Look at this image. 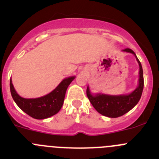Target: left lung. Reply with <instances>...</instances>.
Instances as JSON below:
<instances>
[{
  "instance_id": "left-lung-1",
  "label": "left lung",
  "mask_w": 159,
  "mask_h": 159,
  "mask_svg": "<svg viewBox=\"0 0 159 159\" xmlns=\"http://www.w3.org/2000/svg\"><path fill=\"white\" fill-rule=\"evenodd\" d=\"M125 52H129L134 55L140 66V78L138 87L130 94L120 95V96H111V95L98 94L93 95L90 93L89 86L87 87L86 94L90 103L93 107L100 114L109 118H118L122 116L125 113L133 109L140 100L143 89V68L140 60L136 57L134 52L130 48H125L122 50Z\"/></svg>"
}]
</instances>
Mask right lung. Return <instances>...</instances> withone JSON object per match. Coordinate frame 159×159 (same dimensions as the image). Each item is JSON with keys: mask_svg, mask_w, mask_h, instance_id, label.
<instances>
[{"mask_svg": "<svg viewBox=\"0 0 159 159\" xmlns=\"http://www.w3.org/2000/svg\"><path fill=\"white\" fill-rule=\"evenodd\" d=\"M75 78V76L65 78L52 92L35 99L21 97L15 90L11 79L10 80V91L14 101L22 111L35 119H44L53 116L61 109L66 89Z\"/></svg>", "mask_w": 159, "mask_h": 159, "instance_id": "obj_1", "label": "right lung"}]
</instances>
